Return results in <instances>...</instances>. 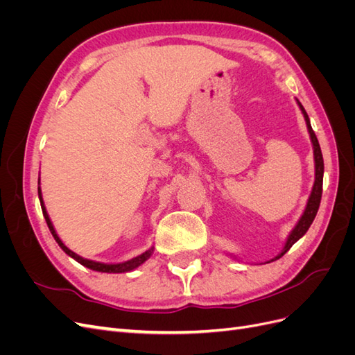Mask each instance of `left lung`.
Returning a JSON list of instances; mask_svg holds the SVG:
<instances>
[{"instance_id":"1","label":"left lung","mask_w":355,"mask_h":355,"mask_svg":"<svg viewBox=\"0 0 355 355\" xmlns=\"http://www.w3.org/2000/svg\"><path fill=\"white\" fill-rule=\"evenodd\" d=\"M297 105L300 111H302L304 116H305V121H306V127H308V132L311 136V142H313V148H314V161H315V182H314V187H313V192H311V196L308 198L306 202V207L305 211L302 214V218L299 219V222L296 223V227L293 228V231L290 232L288 239L286 241L284 249L282 250V253L275 256L272 261L275 259H280V257L290 250V247H292L300 237H304L305 232L308 231V228L311 227V223H313L315 214L318 211L320 207V201H321V192H323V173H324V163H323V154H321V149H320V144H318V139L313 130V127H311L309 123V118L306 111L304 110V106L300 105V102L297 101Z\"/></svg>"}]
</instances>
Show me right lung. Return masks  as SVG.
I'll list each match as a JSON object with an SVG mask.
<instances>
[{
	"instance_id": "add662e5",
	"label": "right lung",
	"mask_w": 355,
	"mask_h": 355,
	"mask_svg": "<svg viewBox=\"0 0 355 355\" xmlns=\"http://www.w3.org/2000/svg\"><path fill=\"white\" fill-rule=\"evenodd\" d=\"M38 185H40V182H38ZM38 197H40V202H41L42 214H44V219H46V222H47V227H49V230H50L53 237H55L56 243L60 245V249H62L63 252H65L68 256L73 257L75 261L80 262V263L84 265V266L90 268V270H93V271H99V272H114V274H115V272H128V271L135 270V268H137L139 265H142L146 259H149V256H151L153 252H154V247H151V249L146 250L145 253L139 254V256L133 257V259L127 261V262H123V263H101V262H94V261L84 259V257H81V256H78L77 253H73L72 250H69L68 247H67L65 244H63L62 240L58 237V234H56L55 228H53V223H51V220H50V218H49V214H47V210H46V207H44V202H42L40 187H38Z\"/></svg>"
}]
</instances>
